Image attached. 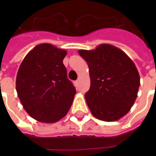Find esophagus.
Listing matches in <instances>:
<instances>
[{"mask_svg": "<svg viewBox=\"0 0 156 156\" xmlns=\"http://www.w3.org/2000/svg\"><path fill=\"white\" fill-rule=\"evenodd\" d=\"M78 83H79V81H78V80H77V81H75V85H76V86H78Z\"/></svg>", "mask_w": 156, "mask_h": 156, "instance_id": "esophagus-1", "label": "esophagus"}]
</instances>
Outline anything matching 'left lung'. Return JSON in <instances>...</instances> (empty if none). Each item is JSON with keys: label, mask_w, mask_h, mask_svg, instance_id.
I'll return each instance as SVG.
<instances>
[{"label": "left lung", "mask_w": 156, "mask_h": 156, "mask_svg": "<svg viewBox=\"0 0 156 156\" xmlns=\"http://www.w3.org/2000/svg\"><path fill=\"white\" fill-rule=\"evenodd\" d=\"M78 53L89 68L90 88L85 99L92 115L107 122L124 117L134 105L140 84L134 62L110 44L79 50Z\"/></svg>", "instance_id": "left-lung-1"}]
</instances>
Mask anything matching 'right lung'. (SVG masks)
<instances>
[{
    "instance_id": "obj_1",
    "label": "right lung",
    "mask_w": 156,
    "mask_h": 156,
    "mask_svg": "<svg viewBox=\"0 0 156 156\" xmlns=\"http://www.w3.org/2000/svg\"><path fill=\"white\" fill-rule=\"evenodd\" d=\"M64 49L41 43L32 49L22 62L16 88L26 112L36 120L52 124L70 109L76 89L62 63Z\"/></svg>"
}]
</instances>
